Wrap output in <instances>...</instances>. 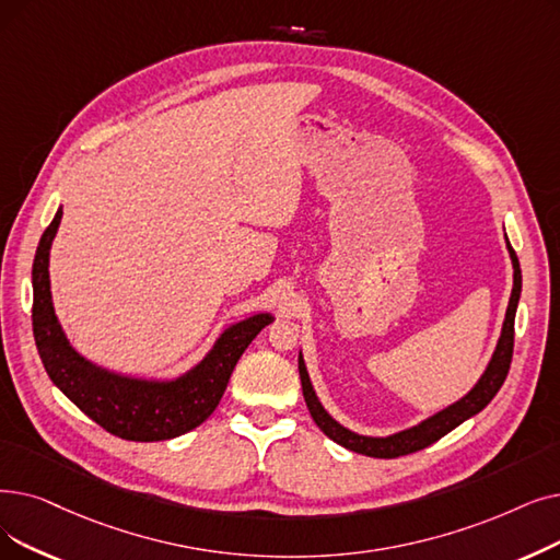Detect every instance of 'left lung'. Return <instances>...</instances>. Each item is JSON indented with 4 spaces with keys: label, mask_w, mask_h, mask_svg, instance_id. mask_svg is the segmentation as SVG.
Masks as SVG:
<instances>
[{
    "label": "left lung",
    "mask_w": 560,
    "mask_h": 560,
    "mask_svg": "<svg viewBox=\"0 0 560 560\" xmlns=\"http://www.w3.org/2000/svg\"><path fill=\"white\" fill-rule=\"evenodd\" d=\"M508 252H510V258H513L515 283H513V293H510L501 338H499L488 371L482 373L478 384L471 388V392L465 398L457 400L455 405H451L446 409H442L440 415L430 417L428 421H423L415 428H409V430H402L398 434H392V436H361L357 432H350L343 425H338L327 415L325 407L318 400V396H315V392H313L308 373L304 369V359L300 354L302 392H304V400H306V407L311 411L315 425H318L329 436V440H334L340 446H346V448H350L354 453H361V455L384 457L386 459V457H400V455L417 453V451L434 444L436 440H442L444 434H448L453 428H457L459 423H465L469 417L478 415L480 409L488 407L490 400L499 394L501 384L505 382V375L510 371V361H513V346H515V311H517V302H520V293H522V270H520L517 254H515L513 247H510V242H508Z\"/></svg>",
    "instance_id": "left-lung-1"
}]
</instances>
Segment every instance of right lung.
Wrapping results in <instances>:
<instances>
[{"mask_svg": "<svg viewBox=\"0 0 560 560\" xmlns=\"http://www.w3.org/2000/svg\"><path fill=\"white\" fill-rule=\"evenodd\" d=\"M59 222L61 210L38 242L32 270V327L47 375L89 419L120 440L162 442L201 425L220 405L237 359L258 331L272 323V315L258 313L226 329L199 366L174 382L107 373L72 350L57 323L47 262Z\"/></svg>", "mask_w": 560, "mask_h": 560, "instance_id": "right-lung-1", "label": "right lung"}]
</instances>
